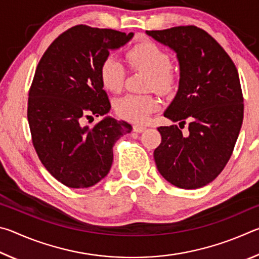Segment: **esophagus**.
Instances as JSON below:
<instances>
[{
  "mask_svg": "<svg viewBox=\"0 0 259 259\" xmlns=\"http://www.w3.org/2000/svg\"><path fill=\"white\" fill-rule=\"evenodd\" d=\"M145 130H146L145 125H140V124H135L134 125V131H135V133H137V134L143 133V131H145Z\"/></svg>",
  "mask_w": 259,
  "mask_h": 259,
  "instance_id": "esophagus-1",
  "label": "esophagus"
}]
</instances>
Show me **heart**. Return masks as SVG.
<instances>
[{"mask_svg": "<svg viewBox=\"0 0 259 259\" xmlns=\"http://www.w3.org/2000/svg\"><path fill=\"white\" fill-rule=\"evenodd\" d=\"M126 61L134 68L148 73L147 87L161 94L171 91L177 82V73L169 66V56L155 43L143 41L126 51ZM100 80L107 90L119 93L124 82V67L119 59L108 56L100 66ZM159 106L152 95H125L115 100L114 108L117 115L131 122H143Z\"/></svg>", "mask_w": 259, "mask_h": 259, "instance_id": "heart-1", "label": "heart"}]
</instances>
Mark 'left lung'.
<instances>
[{
  "label": "left lung",
  "mask_w": 259,
  "mask_h": 259,
  "mask_svg": "<svg viewBox=\"0 0 259 259\" xmlns=\"http://www.w3.org/2000/svg\"><path fill=\"white\" fill-rule=\"evenodd\" d=\"M146 34L176 52L179 64L177 94L163 113L179 126L157 128L162 138L154 151L157 170L179 188L205 186L229 162L242 125L238 69L211 35L196 26ZM186 121L185 135L180 130Z\"/></svg>",
  "instance_id": "8db88e82"
}]
</instances>
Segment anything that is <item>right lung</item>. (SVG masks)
<instances>
[{
	"label": "right lung",
	"instance_id": "add662e5",
	"mask_svg": "<svg viewBox=\"0 0 259 259\" xmlns=\"http://www.w3.org/2000/svg\"><path fill=\"white\" fill-rule=\"evenodd\" d=\"M133 37L134 33L74 26L51 43L37 65L27 108L33 145L48 171L67 187H90L107 176L114 144L133 130L111 116L94 126L83 124L111 109L100 66L109 51Z\"/></svg>",
	"mask_w": 259,
	"mask_h": 259
}]
</instances>
